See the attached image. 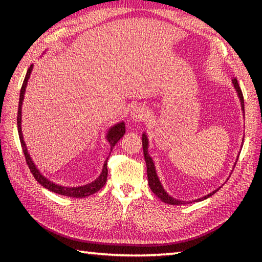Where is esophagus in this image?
<instances>
[{
	"label": "esophagus",
	"mask_w": 262,
	"mask_h": 262,
	"mask_svg": "<svg viewBox=\"0 0 262 262\" xmlns=\"http://www.w3.org/2000/svg\"><path fill=\"white\" fill-rule=\"evenodd\" d=\"M148 118H149V112H148L147 107H144V106H142V105H137L134 108H133V111H132L133 121L142 122V121L147 120Z\"/></svg>",
	"instance_id": "34e87169"
}]
</instances>
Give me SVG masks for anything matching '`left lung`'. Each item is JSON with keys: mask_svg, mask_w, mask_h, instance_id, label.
Segmentation results:
<instances>
[{"mask_svg": "<svg viewBox=\"0 0 262 262\" xmlns=\"http://www.w3.org/2000/svg\"><path fill=\"white\" fill-rule=\"evenodd\" d=\"M232 83H233L234 89H236L239 99H241L242 108H243V111H244V97H243L242 89H241V86H239L237 78H233V79H232ZM142 147H143L144 159H145V163H147V174H148L149 187L151 188L152 192H154L155 194H156L157 196H158L159 199H161V200H162L163 202L168 203V205H173V206H174V205H177V206L185 205V203H186L185 201L176 200V199L171 198L170 195H168V194L165 192V190H164V188L162 187L161 183H159L158 177H157V174H156V170H155V165H154L152 159H151V157L149 156V154H148V139H147V136H145V134L142 135ZM217 190H219V189L214 190V192L210 193V194H208V195H206V196L199 199V201H202V200H205V199H208L209 196H211V195L215 194V193L217 192ZM187 203H188V202H187ZM189 203H190V202H189Z\"/></svg>", "mask_w": 262, "mask_h": 262, "instance_id": "8db88e82", "label": "left lung"}]
</instances>
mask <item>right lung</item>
<instances>
[{
	"label": "right lung",
	"instance_id": "add662e5",
	"mask_svg": "<svg viewBox=\"0 0 262 262\" xmlns=\"http://www.w3.org/2000/svg\"><path fill=\"white\" fill-rule=\"evenodd\" d=\"M31 72H32V66H31V67L28 69V73H26V76L24 78L23 85H21V89H20L18 113H17V127H18V135H19L20 144H21V148H23L25 161H26V164H28V166L30 168L31 173L33 174L35 180H37L41 186H43V187L50 189L51 192H54V193L60 194V195H64V196L79 199V198H86V196H89V195L98 192V190L106 184V180H107V172H108L107 171V161L105 162L104 167H103V172H101V174L98 177V178H97L95 181H92L91 184L81 186V187H63V186H59V185L53 184L52 181H50L48 179H46L45 177L41 176L40 172L38 171V168L35 167V165L33 164L32 159H31L30 155L28 154V149H26V147H25V143H24V140H23V134H21V127H20L21 104H23L25 88H26V84H28ZM125 132H126L125 122L118 123V125H115L114 127H112L108 130L107 140L110 142L111 150H112L114 145L117 144V142L120 140L123 135H125Z\"/></svg>",
	"mask_w": 262,
	"mask_h": 262
}]
</instances>
